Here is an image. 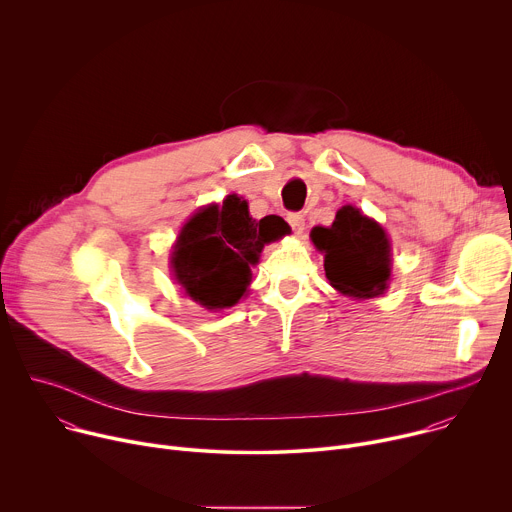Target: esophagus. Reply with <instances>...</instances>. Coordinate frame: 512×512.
<instances>
[{
    "mask_svg": "<svg viewBox=\"0 0 512 512\" xmlns=\"http://www.w3.org/2000/svg\"><path fill=\"white\" fill-rule=\"evenodd\" d=\"M287 223L291 225V231H294L296 235H302L304 229H306V218L300 212H289L287 214Z\"/></svg>",
    "mask_w": 512,
    "mask_h": 512,
    "instance_id": "1",
    "label": "esophagus"
}]
</instances>
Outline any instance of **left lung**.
Instances as JSON below:
<instances>
[{
  "label": "left lung",
  "mask_w": 512,
  "mask_h": 512,
  "mask_svg": "<svg viewBox=\"0 0 512 512\" xmlns=\"http://www.w3.org/2000/svg\"><path fill=\"white\" fill-rule=\"evenodd\" d=\"M312 243L324 253V271L342 296L369 300L381 296L391 277V243L385 229L346 204L332 227H314Z\"/></svg>",
  "instance_id": "left-lung-1"
}]
</instances>
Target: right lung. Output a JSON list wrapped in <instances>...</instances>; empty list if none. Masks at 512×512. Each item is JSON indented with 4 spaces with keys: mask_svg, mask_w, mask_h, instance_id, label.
Here are the masks:
<instances>
[{
    "mask_svg": "<svg viewBox=\"0 0 512 512\" xmlns=\"http://www.w3.org/2000/svg\"><path fill=\"white\" fill-rule=\"evenodd\" d=\"M285 235L281 216L255 221L247 200L229 194L223 206L200 208L182 227L170 255L174 279L206 310L231 308L247 294L263 247Z\"/></svg>",
    "mask_w": 512,
    "mask_h": 512,
    "instance_id": "1",
    "label": "right lung"
}]
</instances>
